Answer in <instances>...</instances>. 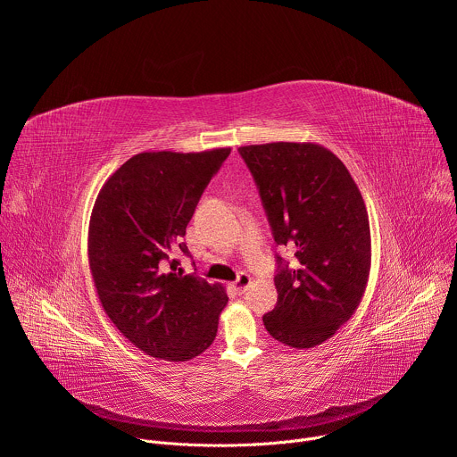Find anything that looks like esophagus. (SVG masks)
<instances>
[{
	"instance_id": "34e87169",
	"label": "esophagus",
	"mask_w": 457,
	"mask_h": 457,
	"mask_svg": "<svg viewBox=\"0 0 457 457\" xmlns=\"http://www.w3.org/2000/svg\"><path fill=\"white\" fill-rule=\"evenodd\" d=\"M249 284H251V277H249L247 273H240V275L237 277V280L233 282V287H235L238 293H244V291L249 287Z\"/></svg>"
}]
</instances>
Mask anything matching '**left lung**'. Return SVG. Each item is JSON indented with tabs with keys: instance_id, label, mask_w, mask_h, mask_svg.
Masks as SVG:
<instances>
[{
	"instance_id": "obj_1",
	"label": "left lung",
	"mask_w": 457,
	"mask_h": 457,
	"mask_svg": "<svg viewBox=\"0 0 457 457\" xmlns=\"http://www.w3.org/2000/svg\"><path fill=\"white\" fill-rule=\"evenodd\" d=\"M262 197L275 242L295 251L277 256V307L264 314L284 345L311 349L329 340L358 309L370 273L365 201L345 164L316 143L238 148Z\"/></svg>"
}]
</instances>
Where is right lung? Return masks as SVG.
Wrapping results in <instances>:
<instances>
[{"label": "right lung", "mask_w": 457, "mask_h": 457, "mask_svg": "<svg viewBox=\"0 0 457 457\" xmlns=\"http://www.w3.org/2000/svg\"><path fill=\"white\" fill-rule=\"evenodd\" d=\"M231 148L143 152L103 184L88 226V264L99 302L148 356L187 361L217 337L222 284L177 273L173 258L201 195Z\"/></svg>", "instance_id": "1"}]
</instances>
